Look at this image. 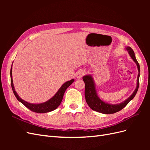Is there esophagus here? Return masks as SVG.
I'll list each match as a JSON object with an SVG mask.
<instances>
[{
  "instance_id": "esophagus-1",
  "label": "esophagus",
  "mask_w": 150,
  "mask_h": 150,
  "mask_svg": "<svg viewBox=\"0 0 150 150\" xmlns=\"http://www.w3.org/2000/svg\"><path fill=\"white\" fill-rule=\"evenodd\" d=\"M85 74V70L84 69H80L76 72V78H81Z\"/></svg>"
}]
</instances>
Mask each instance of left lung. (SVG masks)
<instances>
[{"label":"left lung","mask_w":150,"mask_h":150,"mask_svg":"<svg viewBox=\"0 0 150 150\" xmlns=\"http://www.w3.org/2000/svg\"><path fill=\"white\" fill-rule=\"evenodd\" d=\"M129 52V56L131 57L133 59V61L137 64L138 69V76L137 79V88L134 90L133 93L131 94V96L129 97L128 99L125 100V101L122 102L120 104H110L106 103H104V101H101L98 96L96 94V89H95V86L93 78L89 75L84 76L83 79L85 83V91H84V95L86 101L88 106L90 107L91 109L93 110L96 111L97 112L103 113V114H113L116 112H118L121 111L122 109H123L127 104L129 103V102L133 99V98L135 96L136 94H137L138 89L139 88V74H140V67L138 62L137 61V59H136L134 52L133 50L131 49L130 47H128L126 48Z\"/></svg>","instance_id":"8db88e82"}]
</instances>
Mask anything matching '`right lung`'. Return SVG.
<instances>
[{
    "label": "right lung",
    "instance_id": "add662e5",
    "mask_svg": "<svg viewBox=\"0 0 150 150\" xmlns=\"http://www.w3.org/2000/svg\"><path fill=\"white\" fill-rule=\"evenodd\" d=\"M74 79H71V81H67V82L63 84L60 88V89L58 90V91L56 93V94L54 95L51 99H50L49 101L41 104H31L24 101L23 99H22L19 96V95L17 94L16 91H15L14 87H13L12 76V67L11 69V84L13 93L14 94L15 96L16 97L18 101L22 103L25 107L29 109L30 111L38 113H46L56 110V109L60 105L66 89L74 82Z\"/></svg>",
    "mask_w": 150,
    "mask_h": 150
}]
</instances>
